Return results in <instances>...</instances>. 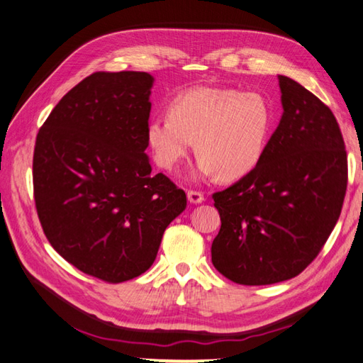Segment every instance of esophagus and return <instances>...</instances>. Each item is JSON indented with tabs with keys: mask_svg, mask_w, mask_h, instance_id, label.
<instances>
[{
	"mask_svg": "<svg viewBox=\"0 0 363 363\" xmlns=\"http://www.w3.org/2000/svg\"><path fill=\"white\" fill-rule=\"evenodd\" d=\"M187 198L191 202V204H199V202L204 201V193L198 191V190H189L187 191Z\"/></svg>",
	"mask_w": 363,
	"mask_h": 363,
	"instance_id": "obj_1",
	"label": "esophagus"
}]
</instances>
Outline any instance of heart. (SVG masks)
I'll list each match as a JSON object with an SVG mask.
<instances>
[{"label": "heart", "mask_w": 363, "mask_h": 363, "mask_svg": "<svg viewBox=\"0 0 363 363\" xmlns=\"http://www.w3.org/2000/svg\"><path fill=\"white\" fill-rule=\"evenodd\" d=\"M275 122V106L259 91L199 86L168 104V117H153L147 139L157 165L174 172L195 142L199 176L233 181L261 161Z\"/></svg>", "instance_id": "1"}]
</instances>
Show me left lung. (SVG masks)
<instances>
[{"label":"left lung","mask_w":363,"mask_h":363,"mask_svg":"<svg viewBox=\"0 0 363 363\" xmlns=\"http://www.w3.org/2000/svg\"><path fill=\"white\" fill-rule=\"evenodd\" d=\"M284 113L258 165L212 195L221 229L212 263L244 286L289 280L313 263L339 220L348 157L333 111L278 75Z\"/></svg>","instance_id":"1"}]
</instances>
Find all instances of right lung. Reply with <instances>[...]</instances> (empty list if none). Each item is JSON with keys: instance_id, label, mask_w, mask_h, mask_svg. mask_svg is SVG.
<instances>
[{"instance_id": "add662e5", "label": "right lung", "mask_w": 363, "mask_h": 363, "mask_svg": "<svg viewBox=\"0 0 363 363\" xmlns=\"http://www.w3.org/2000/svg\"><path fill=\"white\" fill-rule=\"evenodd\" d=\"M147 72L99 71L50 111L33 150L38 220L67 263L106 283L150 269L185 191L151 173Z\"/></svg>"}]
</instances>
